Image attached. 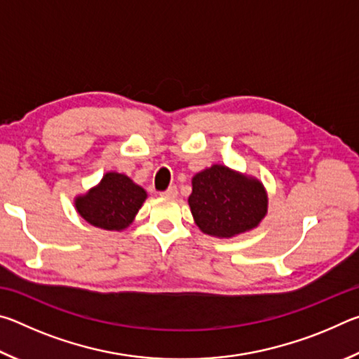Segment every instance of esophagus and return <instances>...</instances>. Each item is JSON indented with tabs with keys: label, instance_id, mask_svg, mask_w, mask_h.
<instances>
[{
	"label": "esophagus",
	"instance_id": "obj_1",
	"mask_svg": "<svg viewBox=\"0 0 359 359\" xmlns=\"http://www.w3.org/2000/svg\"><path fill=\"white\" fill-rule=\"evenodd\" d=\"M161 196H163V198H175V196H177V188H175V187H169L166 191L161 193Z\"/></svg>",
	"mask_w": 359,
	"mask_h": 359
}]
</instances>
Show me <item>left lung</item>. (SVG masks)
Segmentation results:
<instances>
[{
	"label": "left lung",
	"mask_w": 359,
	"mask_h": 359,
	"mask_svg": "<svg viewBox=\"0 0 359 359\" xmlns=\"http://www.w3.org/2000/svg\"><path fill=\"white\" fill-rule=\"evenodd\" d=\"M267 191L261 180L224 165L193 175L188 198L193 220L204 234L234 238L258 226L267 214Z\"/></svg>",
	"instance_id": "obj_1"
}]
</instances>
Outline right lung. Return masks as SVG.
<instances>
[{
  "label": "right lung",
  "mask_w": 359,
  "mask_h": 359,
  "mask_svg": "<svg viewBox=\"0 0 359 359\" xmlns=\"http://www.w3.org/2000/svg\"><path fill=\"white\" fill-rule=\"evenodd\" d=\"M147 191L128 175L106 172L98 185L74 198L77 214L92 226L106 231H123L135 222Z\"/></svg>",
  "instance_id": "obj_1"
}]
</instances>
